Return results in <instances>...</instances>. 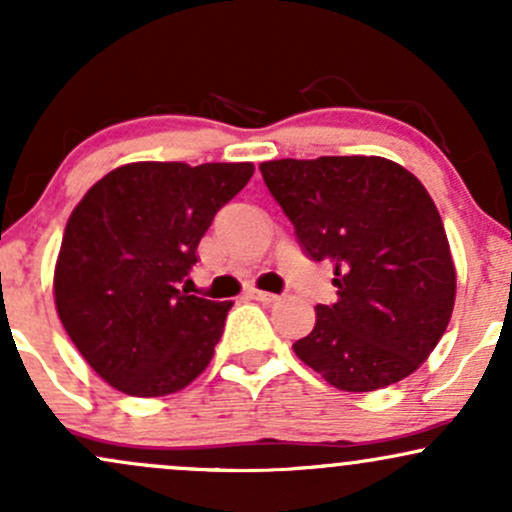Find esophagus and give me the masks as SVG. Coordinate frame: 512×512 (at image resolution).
Masks as SVG:
<instances>
[{"label": "esophagus", "mask_w": 512, "mask_h": 512, "mask_svg": "<svg viewBox=\"0 0 512 512\" xmlns=\"http://www.w3.org/2000/svg\"><path fill=\"white\" fill-rule=\"evenodd\" d=\"M248 296L252 298V301H260V303H276L279 301V296L276 293H269V291H250Z\"/></svg>", "instance_id": "34e87169"}]
</instances>
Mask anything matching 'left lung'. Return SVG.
Wrapping results in <instances>:
<instances>
[{"mask_svg":"<svg viewBox=\"0 0 512 512\" xmlns=\"http://www.w3.org/2000/svg\"><path fill=\"white\" fill-rule=\"evenodd\" d=\"M260 170L305 255L334 267L337 303L317 305L296 356L346 392L414 373L448 327L457 279L426 187L380 156L281 158Z\"/></svg>","mask_w":512,"mask_h":512,"instance_id":"left-lung-1","label":"left lung"}]
</instances>
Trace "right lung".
<instances>
[{"instance_id": "obj_1", "label": "right lung", "mask_w": 512, "mask_h": 512, "mask_svg": "<svg viewBox=\"0 0 512 512\" xmlns=\"http://www.w3.org/2000/svg\"><path fill=\"white\" fill-rule=\"evenodd\" d=\"M252 173V163H127L76 204L55 267L57 315L115 390L163 397L209 366L233 303L190 296L180 281Z\"/></svg>"}]
</instances>
